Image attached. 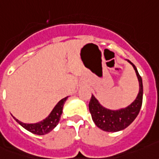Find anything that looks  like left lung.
Segmentation results:
<instances>
[{
  "label": "left lung",
  "instance_id": "obj_1",
  "mask_svg": "<svg viewBox=\"0 0 159 159\" xmlns=\"http://www.w3.org/2000/svg\"><path fill=\"white\" fill-rule=\"evenodd\" d=\"M128 62L131 63L135 69L140 84V91L136 99L129 107L117 111L104 108L99 104L98 101L95 98L93 95L91 96V101L89 102V110L92 120L98 128L104 131L116 132L125 129L135 120L141 109L143 97L142 80L135 66L130 61L128 60Z\"/></svg>",
  "mask_w": 159,
  "mask_h": 159
}]
</instances>
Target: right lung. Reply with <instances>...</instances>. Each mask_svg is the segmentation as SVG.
Returning <instances> with one entry per match:
<instances>
[{
    "mask_svg": "<svg viewBox=\"0 0 159 159\" xmlns=\"http://www.w3.org/2000/svg\"><path fill=\"white\" fill-rule=\"evenodd\" d=\"M67 98L68 97L60 101L53 108L49 116L46 119L42 120L41 122L36 123V124H24V123L20 122L17 119H15L14 117L13 118L20 125L23 126L24 129H26L31 133L35 134V135H45V134H47L50 131H52L53 129L58 125L59 120H60V118L62 113V107H63V105L65 103Z\"/></svg>",
    "mask_w": 159,
    "mask_h": 159,
    "instance_id": "obj_1",
    "label": "right lung"
}]
</instances>
